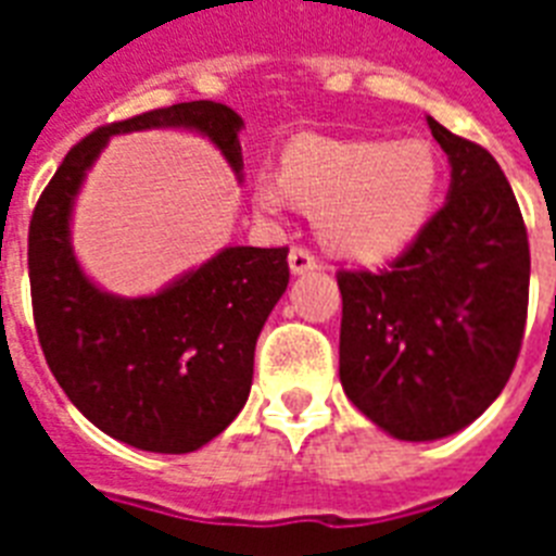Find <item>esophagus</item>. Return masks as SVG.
I'll use <instances>...</instances> for the list:
<instances>
[{
  "instance_id": "1",
  "label": "esophagus",
  "mask_w": 556,
  "mask_h": 556,
  "mask_svg": "<svg viewBox=\"0 0 556 556\" xmlns=\"http://www.w3.org/2000/svg\"><path fill=\"white\" fill-rule=\"evenodd\" d=\"M288 265H291V274L300 277V274H308V270H317V256L305 248H291L288 253Z\"/></svg>"
}]
</instances>
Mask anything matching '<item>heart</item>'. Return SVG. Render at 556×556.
Segmentation results:
<instances>
[{"mask_svg":"<svg viewBox=\"0 0 556 556\" xmlns=\"http://www.w3.org/2000/svg\"><path fill=\"white\" fill-rule=\"evenodd\" d=\"M439 187V155L427 141L300 138L286 152L282 178L262 173L253 199L268 216L294 201L317 210V233L334 256L375 265L421 236Z\"/></svg>","mask_w":556,"mask_h":556,"instance_id":"1","label":"heart"}]
</instances>
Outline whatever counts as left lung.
I'll list each match as a JSON object with an SVG mask.
<instances>
[{
	"mask_svg": "<svg viewBox=\"0 0 556 556\" xmlns=\"http://www.w3.org/2000/svg\"><path fill=\"white\" fill-rule=\"evenodd\" d=\"M447 152L444 207L387 270H340V383L401 441L473 424L517 364L531 253L519 204L491 152L427 117Z\"/></svg>",
	"mask_w": 556,
	"mask_h": 556,
	"instance_id": "left-lung-1",
	"label": "left lung"
}]
</instances>
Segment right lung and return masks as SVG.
I'll return each instance as SVG.
<instances>
[{
    "instance_id": "obj_1",
    "label": "right lung",
    "mask_w": 556,
    "mask_h": 556,
    "mask_svg": "<svg viewBox=\"0 0 556 556\" xmlns=\"http://www.w3.org/2000/svg\"><path fill=\"white\" fill-rule=\"evenodd\" d=\"M242 126L213 100L103 126L65 155L30 218V300L48 369L98 430L129 447L192 453L239 415L256 338L288 288V248L230 244L155 294H109L74 256V204L109 138L147 129L199 132L242 181Z\"/></svg>"
}]
</instances>
